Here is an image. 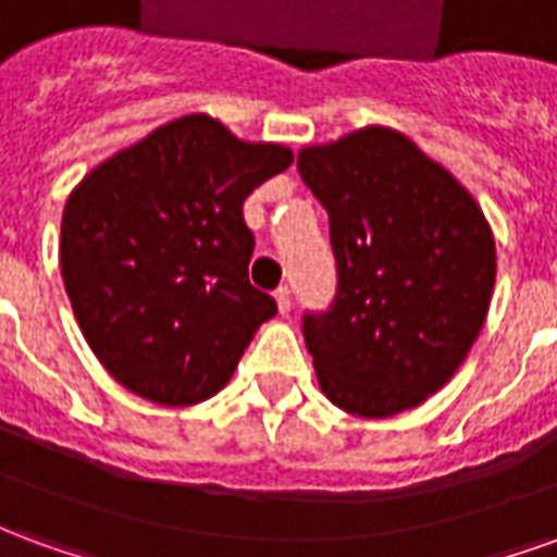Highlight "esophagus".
Wrapping results in <instances>:
<instances>
[{
    "mask_svg": "<svg viewBox=\"0 0 557 557\" xmlns=\"http://www.w3.org/2000/svg\"><path fill=\"white\" fill-rule=\"evenodd\" d=\"M274 301H277V310H280V313L286 315V313H289V310H292V292L286 289V286H280V289L274 292Z\"/></svg>",
    "mask_w": 557,
    "mask_h": 557,
    "instance_id": "34e87169",
    "label": "esophagus"
}]
</instances>
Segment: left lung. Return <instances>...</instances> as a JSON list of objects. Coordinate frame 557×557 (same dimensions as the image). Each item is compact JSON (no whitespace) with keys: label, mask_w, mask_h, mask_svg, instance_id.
<instances>
[{"label":"left lung","mask_w":557,"mask_h":557,"mask_svg":"<svg viewBox=\"0 0 557 557\" xmlns=\"http://www.w3.org/2000/svg\"><path fill=\"white\" fill-rule=\"evenodd\" d=\"M331 218L339 292L304 319L319 387L337 409H418L462 367L490 313L495 238L454 172L394 127L367 125L298 151Z\"/></svg>","instance_id":"left-lung-1"}]
</instances>
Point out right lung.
<instances>
[{
	"mask_svg": "<svg viewBox=\"0 0 557 557\" xmlns=\"http://www.w3.org/2000/svg\"><path fill=\"white\" fill-rule=\"evenodd\" d=\"M292 148L247 143L208 113L154 127L101 160L62 211L59 265L83 337L131 394L196 406L277 313L250 286L242 206Z\"/></svg>",
	"mask_w": 557,
	"mask_h": 557,
	"instance_id": "1",
	"label": "right lung"
}]
</instances>
